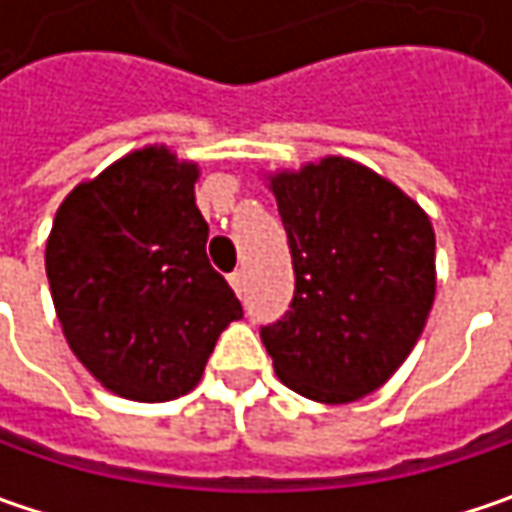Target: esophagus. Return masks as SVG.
Returning <instances> with one entry per match:
<instances>
[{"label": "esophagus", "instance_id": "esophagus-1", "mask_svg": "<svg viewBox=\"0 0 512 512\" xmlns=\"http://www.w3.org/2000/svg\"><path fill=\"white\" fill-rule=\"evenodd\" d=\"M227 282H230V287H233V293H236V296H242V293H245V273H242V270L230 273V276H227Z\"/></svg>", "mask_w": 512, "mask_h": 512}]
</instances>
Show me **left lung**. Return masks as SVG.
I'll return each mask as SVG.
<instances>
[{"label":"left lung","instance_id":"8db88e82","mask_svg":"<svg viewBox=\"0 0 512 512\" xmlns=\"http://www.w3.org/2000/svg\"><path fill=\"white\" fill-rule=\"evenodd\" d=\"M296 293L262 327L273 370L299 396L347 404L410 356L436 299V233L402 187L344 156L267 173Z\"/></svg>","mask_w":512,"mask_h":512}]
</instances>
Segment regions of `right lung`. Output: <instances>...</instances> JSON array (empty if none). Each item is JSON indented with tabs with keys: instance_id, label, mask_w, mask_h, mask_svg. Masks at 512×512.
I'll use <instances>...</instances> for the list:
<instances>
[{
	"instance_id": "right-lung-1",
	"label": "right lung",
	"mask_w": 512,
	"mask_h": 512,
	"mask_svg": "<svg viewBox=\"0 0 512 512\" xmlns=\"http://www.w3.org/2000/svg\"><path fill=\"white\" fill-rule=\"evenodd\" d=\"M199 165L145 145L85 179L56 210L45 247L70 350L130 402L190 393L242 305L207 262Z\"/></svg>"
}]
</instances>
